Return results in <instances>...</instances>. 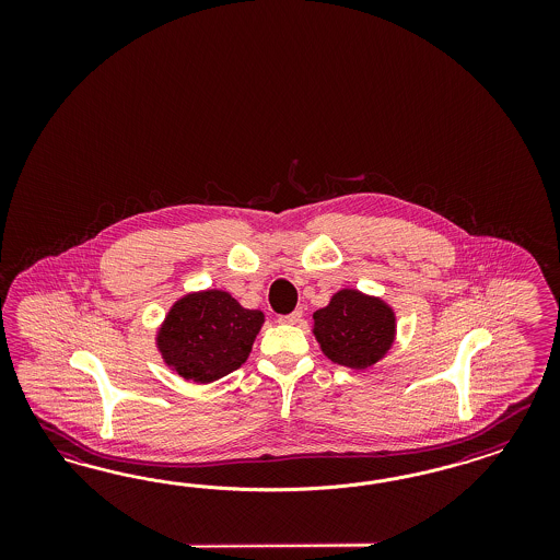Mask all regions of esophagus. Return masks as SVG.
Wrapping results in <instances>:
<instances>
[{
	"label": "esophagus",
	"mask_w": 560,
	"mask_h": 560,
	"mask_svg": "<svg viewBox=\"0 0 560 560\" xmlns=\"http://www.w3.org/2000/svg\"><path fill=\"white\" fill-rule=\"evenodd\" d=\"M302 316H304V312L298 307V310L289 312V314H285V316H279V323L298 324L300 320H302Z\"/></svg>",
	"instance_id": "esophagus-1"
}]
</instances>
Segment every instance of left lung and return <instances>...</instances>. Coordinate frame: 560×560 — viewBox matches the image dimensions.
Wrapping results in <instances>:
<instances>
[{
  "instance_id": "1",
  "label": "left lung",
  "mask_w": 560,
  "mask_h": 560,
  "mask_svg": "<svg viewBox=\"0 0 560 560\" xmlns=\"http://www.w3.org/2000/svg\"><path fill=\"white\" fill-rule=\"evenodd\" d=\"M314 335L328 359L363 370L390 349L394 314L375 298L342 289L314 314Z\"/></svg>"
}]
</instances>
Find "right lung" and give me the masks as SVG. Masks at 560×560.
I'll list each match as a JSON object with an SVG mask.
<instances>
[{
  "label": "right lung",
  "mask_w": 560,
  "mask_h": 560,
  "mask_svg": "<svg viewBox=\"0 0 560 560\" xmlns=\"http://www.w3.org/2000/svg\"><path fill=\"white\" fill-rule=\"evenodd\" d=\"M262 323V312L242 307L225 291L192 293L170 310L158 345L183 377L209 384L246 361Z\"/></svg>",
  "instance_id": "add662e5"
}]
</instances>
